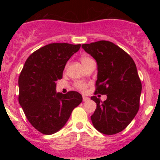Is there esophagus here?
<instances>
[{"mask_svg": "<svg viewBox=\"0 0 160 160\" xmlns=\"http://www.w3.org/2000/svg\"><path fill=\"white\" fill-rule=\"evenodd\" d=\"M88 100H89V98H88V97H86V96H84V95H83V101H88Z\"/></svg>", "mask_w": 160, "mask_h": 160, "instance_id": "obj_1", "label": "esophagus"}]
</instances>
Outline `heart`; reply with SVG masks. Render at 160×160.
I'll use <instances>...</instances> for the list:
<instances>
[{"label": "heart", "instance_id": "obj_1", "mask_svg": "<svg viewBox=\"0 0 160 160\" xmlns=\"http://www.w3.org/2000/svg\"><path fill=\"white\" fill-rule=\"evenodd\" d=\"M91 61H93V59L88 56H82L81 57H80V62L83 64V67L88 65V64L91 62ZM76 87L80 90H85L86 88H88V84H87L86 83H83V82H77V83H76Z\"/></svg>", "mask_w": 160, "mask_h": 160}]
</instances>
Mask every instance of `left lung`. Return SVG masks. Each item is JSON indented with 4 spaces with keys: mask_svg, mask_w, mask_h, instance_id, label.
<instances>
[{
    "mask_svg": "<svg viewBox=\"0 0 160 160\" xmlns=\"http://www.w3.org/2000/svg\"><path fill=\"white\" fill-rule=\"evenodd\" d=\"M82 48L98 64L94 93L107 95L104 101L91 97L97 104L90 117L92 123L104 135L118 133L129 125L139 109L142 83L135 62L128 53L109 41L83 44Z\"/></svg>",
    "mask_w": 160,
    "mask_h": 160,
    "instance_id": "left-lung-1",
    "label": "left lung"
}]
</instances>
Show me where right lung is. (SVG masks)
<instances>
[{"mask_svg": "<svg viewBox=\"0 0 160 160\" xmlns=\"http://www.w3.org/2000/svg\"><path fill=\"white\" fill-rule=\"evenodd\" d=\"M80 46L51 43L25 61L18 78V101L31 125L41 133L52 135L60 130L83 101L77 91H56V81L62 79L67 61Z\"/></svg>", "mask_w": 160, "mask_h": 160, "instance_id": "add662e5", "label": "right lung"}]
</instances>
